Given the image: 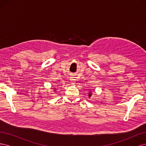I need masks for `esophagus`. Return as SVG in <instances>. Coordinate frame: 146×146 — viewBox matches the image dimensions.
<instances>
[{
    "label": "esophagus",
    "mask_w": 146,
    "mask_h": 146,
    "mask_svg": "<svg viewBox=\"0 0 146 146\" xmlns=\"http://www.w3.org/2000/svg\"><path fill=\"white\" fill-rule=\"evenodd\" d=\"M76 79L75 78H74L73 77H72L71 78H70V81H71V82L72 83H76Z\"/></svg>",
    "instance_id": "1"
}]
</instances>
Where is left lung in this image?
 <instances>
[{"mask_svg": "<svg viewBox=\"0 0 146 146\" xmlns=\"http://www.w3.org/2000/svg\"><path fill=\"white\" fill-rule=\"evenodd\" d=\"M91 94L90 93V94H89V97H91Z\"/></svg>", "mask_w": 146, "mask_h": 146, "instance_id": "1", "label": "left lung"}]
</instances>
